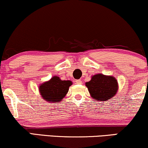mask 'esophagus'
I'll return each instance as SVG.
<instances>
[{
	"instance_id": "esophagus-1",
	"label": "esophagus",
	"mask_w": 148,
	"mask_h": 148,
	"mask_svg": "<svg viewBox=\"0 0 148 148\" xmlns=\"http://www.w3.org/2000/svg\"><path fill=\"white\" fill-rule=\"evenodd\" d=\"M75 82H76V84H78V85H80V84H82V80H80V79H79V80H76Z\"/></svg>"
}]
</instances>
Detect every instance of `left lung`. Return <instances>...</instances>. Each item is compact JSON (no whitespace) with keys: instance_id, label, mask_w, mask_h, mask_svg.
Masks as SVG:
<instances>
[{"instance_id":"left-lung-1","label":"left lung","mask_w":148,"mask_h":148,"mask_svg":"<svg viewBox=\"0 0 148 148\" xmlns=\"http://www.w3.org/2000/svg\"><path fill=\"white\" fill-rule=\"evenodd\" d=\"M91 96L98 101H107L113 98L118 89L117 80L112 76L102 74L93 75L91 80L85 83Z\"/></svg>"}]
</instances>
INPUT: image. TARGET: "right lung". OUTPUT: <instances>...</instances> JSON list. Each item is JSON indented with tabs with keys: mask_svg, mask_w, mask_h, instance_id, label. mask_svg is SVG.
<instances>
[{
	"mask_svg": "<svg viewBox=\"0 0 148 148\" xmlns=\"http://www.w3.org/2000/svg\"><path fill=\"white\" fill-rule=\"evenodd\" d=\"M72 85L71 80H62L58 76H53L50 80L41 84L39 91L44 100L57 102L63 100Z\"/></svg>",
	"mask_w": 148,
	"mask_h": 148,
	"instance_id": "obj_1",
	"label": "right lung"
}]
</instances>
